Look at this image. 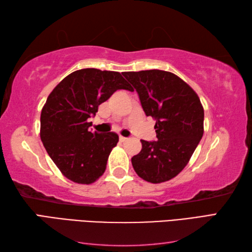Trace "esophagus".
<instances>
[{
    "mask_svg": "<svg viewBox=\"0 0 252 252\" xmlns=\"http://www.w3.org/2000/svg\"><path fill=\"white\" fill-rule=\"evenodd\" d=\"M119 141H120L121 143H123V142H126V141H127V138H126V137H123V136H120V137H119Z\"/></svg>",
    "mask_w": 252,
    "mask_h": 252,
    "instance_id": "1",
    "label": "esophagus"
}]
</instances>
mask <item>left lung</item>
I'll return each instance as SVG.
<instances>
[{"mask_svg":"<svg viewBox=\"0 0 252 252\" xmlns=\"http://www.w3.org/2000/svg\"><path fill=\"white\" fill-rule=\"evenodd\" d=\"M140 96L147 117L156 120L157 141L141 140L132 157L136 174L154 184L178 175L189 163L203 134V107L197 93L176 74L153 70L122 72Z\"/></svg>","mask_w":252,"mask_h":252,"instance_id":"obj_1","label":"left lung"}]
</instances>
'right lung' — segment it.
<instances>
[{
	"label": "right lung",
	"mask_w": 252,
	"mask_h": 252,
	"mask_svg": "<svg viewBox=\"0 0 252 252\" xmlns=\"http://www.w3.org/2000/svg\"><path fill=\"white\" fill-rule=\"evenodd\" d=\"M117 90L133 91L120 72L80 69L56 85L42 108L41 141L63 175L74 183L97 181L119 142L114 132H91L88 121Z\"/></svg>",
	"instance_id": "1"
}]
</instances>
